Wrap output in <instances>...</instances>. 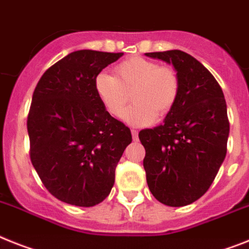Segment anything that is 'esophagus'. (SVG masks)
Masks as SVG:
<instances>
[{"label":"esophagus","instance_id":"34e87169","mask_svg":"<svg viewBox=\"0 0 249 249\" xmlns=\"http://www.w3.org/2000/svg\"><path fill=\"white\" fill-rule=\"evenodd\" d=\"M131 135H133V141L137 142L139 138H138V130H135V129H131Z\"/></svg>","mask_w":249,"mask_h":249}]
</instances>
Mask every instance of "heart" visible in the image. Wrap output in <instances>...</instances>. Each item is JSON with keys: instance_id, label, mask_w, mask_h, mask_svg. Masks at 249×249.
Here are the masks:
<instances>
[{"instance_id": "obj_1", "label": "heart", "mask_w": 249, "mask_h": 249, "mask_svg": "<svg viewBox=\"0 0 249 249\" xmlns=\"http://www.w3.org/2000/svg\"><path fill=\"white\" fill-rule=\"evenodd\" d=\"M115 76L101 72L95 78L96 95L114 118H120L131 93L133 106L125 112V120L137 126L153 123L172 110L179 95L176 70L154 60L131 57L114 68Z\"/></svg>"}]
</instances>
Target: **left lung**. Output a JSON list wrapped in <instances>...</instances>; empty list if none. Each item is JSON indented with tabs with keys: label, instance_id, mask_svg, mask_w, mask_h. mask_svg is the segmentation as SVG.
<instances>
[{
	"label": "left lung",
	"instance_id": "8db88e82",
	"mask_svg": "<svg viewBox=\"0 0 249 249\" xmlns=\"http://www.w3.org/2000/svg\"><path fill=\"white\" fill-rule=\"evenodd\" d=\"M172 64L179 95L163 124L139 133L152 195L185 206L209 190L227 154L229 120L221 87L199 60L181 50L145 53Z\"/></svg>",
	"mask_w": 249,
	"mask_h": 249
}]
</instances>
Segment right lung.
<instances>
[{"mask_svg":"<svg viewBox=\"0 0 249 249\" xmlns=\"http://www.w3.org/2000/svg\"><path fill=\"white\" fill-rule=\"evenodd\" d=\"M123 53L77 50L48 68L28 116L30 160L60 201L93 206L106 199L115 168L131 143L128 126L106 111L95 78Z\"/></svg>","mask_w":249,"mask_h":249,"instance_id":"right-lung-1","label":"right lung"}]
</instances>
